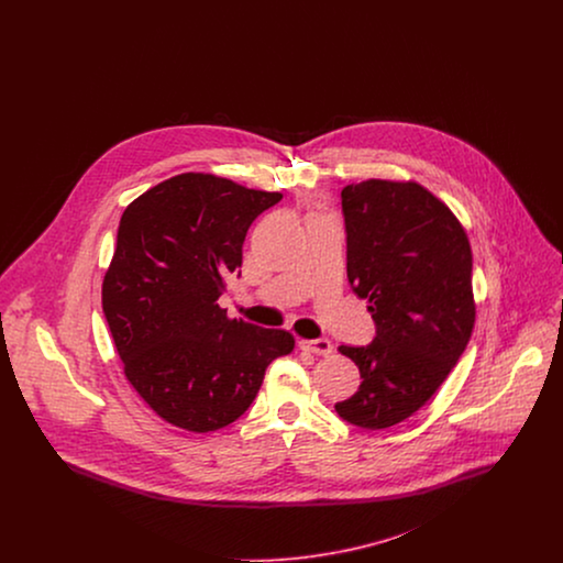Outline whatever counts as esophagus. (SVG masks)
<instances>
[{
  "instance_id": "34e87169",
  "label": "esophagus",
  "mask_w": 563,
  "mask_h": 563,
  "mask_svg": "<svg viewBox=\"0 0 563 563\" xmlns=\"http://www.w3.org/2000/svg\"><path fill=\"white\" fill-rule=\"evenodd\" d=\"M299 346L303 350H308V352H312V354H319V356H327V354H331V350H333L331 342L324 340V338H319V340H301Z\"/></svg>"
}]
</instances>
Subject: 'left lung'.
<instances>
[{
    "mask_svg": "<svg viewBox=\"0 0 563 563\" xmlns=\"http://www.w3.org/2000/svg\"><path fill=\"white\" fill-rule=\"evenodd\" d=\"M342 213L350 287L369 301L375 338L340 346L363 382L335 411L358 429H388L429 401L466 350L473 253L452 211L411 181L346 186Z\"/></svg>",
    "mask_w": 563,
    "mask_h": 563,
    "instance_id": "8db88e82",
    "label": "left lung"
}]
</instances>
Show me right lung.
Listing matches in <instances>:
<instances>
[{"instance_id":"obj_1","label":"right lung","mask_w":563,"mask_h":563,"mask_svg":"<svg viewBox=\"0 0 563 563\" xmlns=\"http://www.w3.org/2000/svg\"><path fill=\"white\" fill-rule=\"evenodd\" d=\"M283 194L184 173L126 207L103 312L134 390L166 422L209 432L239 420L294 335L228 319L217 299L251 223ZM241 276V272H239Z\"/></svg>"}]
</instances>
